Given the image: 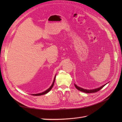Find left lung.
<instances>
[{
	"instance_id": "obj_1",
	"label": "left lung",
	"mask_w": 122,
	"mask_h": 122,
	"mask_svg": "<svg viewBox=\"0 0 122 122\" xmlns=\"http://www.w3.org/2000/svg\"><path fill=\"white\" fill-rule=\"evenodd\" d=\"M105 84L104 85H102V86H101V87H98V88H97V89H93V90H86V89H83V88H81L79 86H77L76 85L74 84V85H75V87H76V89L80 91H82V92H85V93H95V92H97V91H100L101 89H102V88L104 87L105 85L107 84Z\"/></svg>"
}]
</instances>
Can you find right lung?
<instances>
[{
	"label": "right lung",
	"mask_w": 122,
	"mask_h": 122,
	"mask_svg": "<svg viewBox=\"0 0 122 122\" xmlns=\"http://www.w3.org/2000/svg\"><path fill=\"white\" fill-rule=\"evenodd\" d=\"M56 76H55V77H54V80H53V82L52 83V84L51 85V86L50 87H49L48 90H46V91H45L43 92L40 93H38V94H32V95H35V96H39V95H43V94H46V93H48L51 90V89H52V87L53 86L54 83V81H55V79H56Z\"/></svg>",
	"instance_id": "1"
}]
</instances>
